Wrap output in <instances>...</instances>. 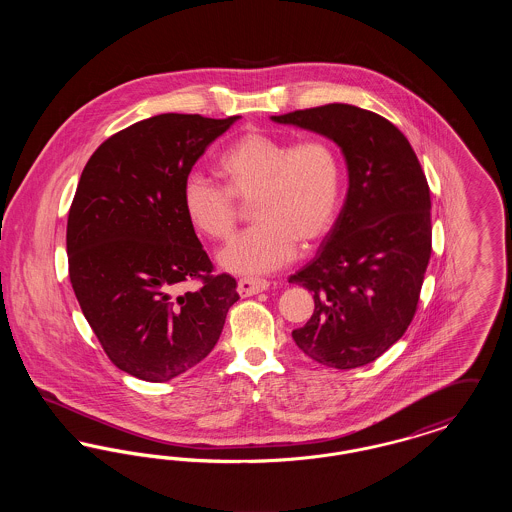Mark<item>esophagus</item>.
I'll return each mask as SVG.
<instances>
[{"mask_svg":"<svg viewBox=\"0 0 512 512\" xmlns=\"http://www.w3.org/2000/svg\"><path fill=\"white\" fill-rule=\"evenodd\" d=\"M267 280L263 278H240L238 280V293L242 297H249V295H257V293L265 292L267 290Z\"/></svg>","mask_w":512,"mask_h":512,"instance_id":"34e87169","label":"esophagus"}]
</instances>
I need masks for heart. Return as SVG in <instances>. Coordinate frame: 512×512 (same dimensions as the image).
<instances>
[{
	"instance_id": "heart-1",
	"label": "heart",
	"mask_w": 512,
	"mask_h": 512,
	"mask_svg": "<svg viewBox=\"0 0 512 512\" xmlns=\"http://www.w3.org/2000/svg\"><path fill=\"white\" fill-rule=\"evenodd\" d=\"M224 186L201 172L182 184V209L195 230L213 240L232 236L242 205L259 220L219 253L220 267L259 274L284 267L299 242L322 240L338 215L341 163L326 140L292 144L267 132H245L219 157Z\"/></svg>"
}]
</instances>
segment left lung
Returning <instances> with one entry per match:
<instances>
[{"instance_id": "left-lung-1", "label": "left lung", "mask_w": 512, "mask_h": 512, "mask_svg": "<svg viewBox=\"0 0 512 512\" xmlns=\"http://www.w3.org/2000/svg\"><path fill=\"white\" fill-rule=\"evenodd\" d=\"M272 121L330 138L349 172L332 230L315 259L290 276L315 299L293 341L320 365H368L407 332L418 307L432 255L426 176L403 132L361 107L328 103Z\"/></svg>"}]
</instances>
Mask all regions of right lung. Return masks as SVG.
Wrapping results in <instances>:
<instances>
[{"label":"right lung","instance_id":"right-lung-1","mask_svg":"<svg viewBox=\"0 0 512 512\" xmlns=\"http://www.w3.org/2000/svg\"><path fill=\"white\" fill-rule=\"evenodd\" d=\"M240 117L165 113L107 138L86 163L67 220L69 276L111 363L169 382L201 363L240 299L182 209L195 161ZM199 279L202 288L182 293Z\"/></svg>","mask_w":512,"mask_h":512}]
</instances>
